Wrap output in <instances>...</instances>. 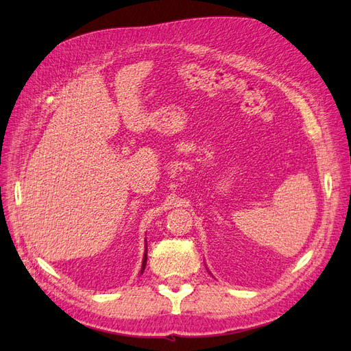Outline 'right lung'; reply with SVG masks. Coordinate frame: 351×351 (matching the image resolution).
Wrapping results in <instances>:
<instances>
[{"label": "right lung", "instance_id": "right-lung-1", "mask_svg": "<svg viewBox=\"0 0 351 351\" xmlns=\"http://www.w3.org/2000/svg\"><path fill=\"white\" fill-rule=\"evenodd\" d=\"M146 254H147V250L145 249V256H143V262H142V271H141V274L145 271V267H146V259H147Z\"/></svg>", "mask_w": 351, "mask_h": 351}]
</instances>
